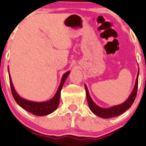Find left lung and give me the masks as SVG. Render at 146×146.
Masks as SVG:
<instances>
[{
    "label": "left lung",
    "instance_id": "1",
    "mask_svg": "<svg viewBox=\"0 0 146 146\" xmlns=\"http://www.w3.org/2000/svg\"><path fill=\"white\" fill-rule=\"evenodd\" d=\"M138 75L139 72L137 73V78L135 81V84L134 88H133V92H132L131 94L130 95L129 98L125 101L122 104H119V105L114 106V107H110V108H101L100 107L96 105L93 100L92 99L91 96H90L89 94H88V88H87L86 86L85 85L86 92V98L87 102H88V106H89L90 110H92V112L97 115L98 117H100L102 118H111L114 117L119 115V114H122L125 112L126 110H128L132 104H133L135 99L136 95H137V85H138Z\"/></svg>",
    "mask_w": 146,
    "mask_h": 146
}]
</instances>
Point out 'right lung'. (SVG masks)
I'll use <instances>...</instances> for the list:
<instances>
[{"label":"right lung","instance_id":"right-lung-1","mask_svg":"<svg viewBox=\"0 0 146 146\" xmlns=\"http://www.w3.org/2000/svg\"><path fill=\"white\" fill-rule=\"evenodd\" d=\"M70 71H68L62 76V79H61L60 84L58 89L57 91L56 94L54 96L52 99L47 102H31V101L26 100V99L21 98L19 95L16 93V90L14 89L13 84H12L11 76H9V81H10V86L11 88L12 95L14 98L15 101L23 109L26 110L27 111H29L30 113L36 115V116H45L50 113L53 112L54 110L58 108L60 103V92L62 89V87L66 80L67 77L68 76Z\"/></svg>","mask_w":146,"mask_h":146}]
</instances>
